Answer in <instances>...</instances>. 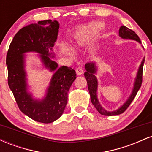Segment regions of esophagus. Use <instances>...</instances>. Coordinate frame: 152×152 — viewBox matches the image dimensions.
<instances>
[{
  "mask_svg": "<svg viewBox=\"0 0 152 152\" xmlns=\"http://www.w3.org/2000/svg\"><path fill=\"white\" fill-rule=\"evenodd\" d=\"M76 74L78 75V76H80V75L83 74V69H82L81 67H78L77 69H76Z\"/></svg>",
  "mask_w": 152,
  "mask_h": 152,
  "instance_id": "34e87169",
  "label": "esophagus"
}]
</instances>
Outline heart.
<instances>
[{
    "instance_id": "obj_1",
    "label": "heart",
    "mask_w": 152,
    "mask_h": 152,
    "mask_svg": "<svg viewBox=\"0 0 152 152\" xmlns=\"http://www.w3.org/2000/svg\"><path fill=\"white\" fill-rule=\"evenodd\" d=\"M102 28L103 24L100 22H91L78 26L76 28L74 35L76 46L77 47L86 46L99 34ZM61 48L65 50L71 57L74 56V50L71 47L63 44L61 45Z\"/></svg>"
}]
</instances>
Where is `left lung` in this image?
Instances as JSON below:
<instances>
[{
  "label": "left lung",
  "mask_w": 152,
  "mask_h": 152,
  "mask_svg": "<svg viewBox=\"0 0 152 152\" xmlns=\"http://www.w3.org/2000/svg\"><path fill=\"white\" fill-rule=\"evenodd\" d=\"M119 36L122 38H126V39H131L137 41L139 43H141V40L137 34L134 32V31L131 30L128 28L124 26H122L119 28ZM144 59L142 60V64H141L140 67H139V71H138L137 78H136L135 83H134V86L133 91L132 94L126 101V102L121 106V108L116 110L114 111H106L105 109H103L102 106L99 104L98 99H97L96 96V91H97V86H98V83H97L96 77L94 74L96 72V67L94 63H87L85 65V69L86 71L84 73V76L86 78L87 83H88V88L89 91V94L91 96V101L93 105L95 106L96 109L99 111L102 115L104 116H116V115L121 114L122 113L124 112L127 109V108L129 106L131 103L135 98L136 95H137L138 91L139 90L141 86L142 83V76H143V66H144Z\"/></svg>",
  "instance_id": "1"
}]
</instances>
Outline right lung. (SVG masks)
Listing matches in <instances>:
<instances>
[{
    "label": "right lung",
    "instance_id": "right-lung-1",
    "mask_svg": "<svg viewBox=\"0 0 152 152\" xmlns=\"http://www.w3.org/2000/svg\"><path fill=\"white\" fill-rule=\"evenodd\" d=\"M59 24L56 20L38 21L22 28L15 35L6 56L8 83L13 92L19 109L34 121L52 123L61 116L68 100L69 88L76 78V71L70 67L61 66L50 59L49 53L57 39ZM41 53L40 57L47 67L56 71L51 81L47 96L37 101L27 92L24 55L26 52Z\"/></svg>",
    "mask_w": 152,
    "mask_h": 152
}]
</instances>
